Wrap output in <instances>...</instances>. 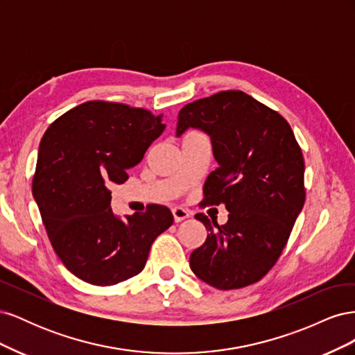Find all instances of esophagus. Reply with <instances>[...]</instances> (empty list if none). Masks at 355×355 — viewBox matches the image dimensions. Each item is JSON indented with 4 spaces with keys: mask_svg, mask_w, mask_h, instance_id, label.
<instances>
[{
    "mask_svg": "<svg viewBox=\"0 0 355 355\" xmlns=\"http://www.w3.org/2000/svg\"><path fill=\"white\" fill-rule=\"evenodd\" d=\"M171 213H173V219H175L176 223L185 220L187 218H189V211L185 210V209H182V207L171 209Z\"/></svg>",
    "mask_w": 355,
    "mask_h": 355,
    "instance_id": "1",
    "label": "esophagus"
}]
</instances>
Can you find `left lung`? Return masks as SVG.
<instances>
[{"label":"left lung","mask_w":355,"mask_h":355,"mask_svg":"<svg viewBox=\"0 0 355 355\" xmlns=\"http://www.w3.org/2000/svg\"><path fill=\"white\" fill-rule=\"evenodd\" d=\"M210 135L219 167L202 188V207L225 204L228 222L197 213L209 231L191 253L200 280L219 290L257 283L275 265L305 202L304 155L283 115L241 90L185 105L176 133Z\"/></svg>","instance_id":"obj_1"}]
</instances>
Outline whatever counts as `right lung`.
Returning <instances> with one entry per match:
<instances>
[{"mask_svg": "<svg viewBox=\"0 0 355 355\" xmlns=\"http://www.w3.org/2000/svg\"><path fill=\"white\" fill-rule=\"evenodd\" d=\"M163 114L89 101L53 121L38 149L32 192L59 259L80 280L114 286L144 270L151 244L173 223L159 204L116 218L111 185L124 184L163 133Z\"/></svg>", "mask_w": 355, "mask_h": 355, "instance_id": "1", "label": "right lung"}]
</instances>
